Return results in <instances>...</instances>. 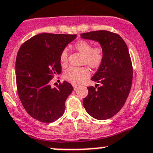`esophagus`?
<instances>
[{
  "instance_id": "34e87169",
  "label": "esophagus",
  "mask_w": 153,
  "mask_h": 153,
  "mask_svg": "<svg viewBox=\"0 0 153 153\" xmlns=\"http://www.w3.org/2000/svg\"><path fill=\"white\" fill-rule=\"evenodd\" d=\"M78 88V85H73V88L74 89H77V88Z\"/></svg>"
}]
</instances>
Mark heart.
Instances as JSON below:
<instances>
[{
  "mask_svg": "<svg viewBox=\"0 0 153 153\" xmlns=\"http://www.w3.org/2000/svg\"><path fill=\"white\" fill-rule=\"evenodd\" d=\"M74 50L83 55L82 64H87L93 68H97L103 61V50L100 47L93 48L92 44L85 40L77 41L73 45ZM59 61L62 66H65L68 61V52L66 50L62 51L59 56ZM90 75V71L87 67L71 68L65 70L64 78L72 84H80L88 78Z\"/></svg>",
  "mask_w": 153,
  "mask_h": 153,
  "instance_id": "1",
  "label": "heart"
}]
</instances>
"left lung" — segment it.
<instances>
[{
    "label": "left lung",
    "instance_id": "left-lung-1",
    "mask_svg": "<svg viewBox=\"0 0 153 153\" xmlns=\"http://www.w3.org/2000/svg\"><path fill=\"white\" fill-rule=\"evenodd\" d=\"M81 38L95 41L103 50V61L91 80L83 100L87 112L97 120H105L118 113L127 100L133 78V68L128 47L118 35L100 30L83 33Z\"/></svg>",
    "mask_w": 153,
    "mask_h": 153
}]
</instances>
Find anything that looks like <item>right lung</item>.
I'll return each instance as SVG.
<instances>
[{
    "instance_id": "obj_1",
    "label": "right lung",
    "mask_w": 153,
    "mask_h": 153,
    "mask_svg": "<svg viewBox=\"0 0 153 153\" xmlns=\"http://www.w3.org/2000/svg\"><path fill=\"white\" fill-rule=\"evenodd\" d=\"M76 35L42 33L20 47L16 60V86L21 102L28 115L44 123H52L65 112V102L72 92L66 81L58 88L50 82L61 73L59 56Z\"/></svg>"
}]
</instances>
